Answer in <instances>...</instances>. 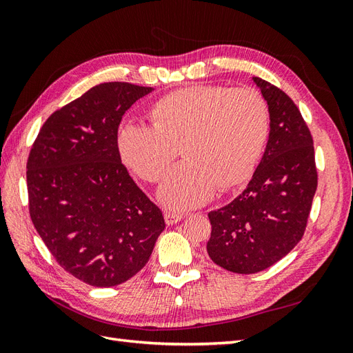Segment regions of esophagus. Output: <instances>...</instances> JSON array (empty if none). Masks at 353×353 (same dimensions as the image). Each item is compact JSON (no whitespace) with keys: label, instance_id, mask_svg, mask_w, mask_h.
Segmentation results:
<instances>
[{"label":"esophagus","instance_id":"esophagus-1","mask_svg":"<svg viewBox=\"0 0 353 353\" xmlns=\"http://www.w3.org/2000/svg\"><path fill=\"white\" fill-rule=\"evenodd\" d=\"M185 215L184 213H175V212H165V222L166 225H174V223L179 222L181 219H184Z\"/></svg>","mask_w":353,"mask_h":353}]
</instances>
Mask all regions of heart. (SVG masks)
<instances>
[{
  "mask_svg": "<svg viewBox=\"0 0 353 353\" xmlns=\"http://www.w3.org/2000/svg\"><path fill=\"white\" fill-rule=\"evenodd\" d=\"M154 125L126 122L117 131L121 159L134 174L153 183L168 170L159 199L174 209L206 203L216 188L248 181L270 137L268 104L254 88L191 85L169 92L152 108Z\"/></svg>",
  "mask_w": 353,
  "mask_h": 353,
  "instance_id": "1",
  "label": "heart"
}]
</instances>
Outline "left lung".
<instances>
[{
	"instance_id": "1",
	"label": "left lung",
	"mask_w": 353,
	"mask_h": 353,
	"mask_svg": "<svg viewBox=\"0 0 353 353\" xmlns=\"http://www.w3.org/2000/svg\"><path fill=\"white\" fill-rule=\"evenodd\" d=\"M270 110V138L243 193L209 212V258L236 274L270 268L302 240L318 185L312 135L297 105L253 78Z\"/></svg>"
}]
</instances>
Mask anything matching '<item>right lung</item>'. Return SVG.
<instances>
[{"label": "right lung", "mask_w": 353, "mask_h": 353, "mask_svg": "<svg viewBox=\"0 0 353 353\" xmlns=\"http://www.w3.org/2000/svg\"><path fill=\"white\" fill-rule=\"evenodd\" d=\"M95 85L42 125L28 159L29 213L52 258L74 279L113 287L144 268L165 219L138 188L117 148V128L152 92Z\"/></svg>", "instance_id": "1"}]
</instances>
